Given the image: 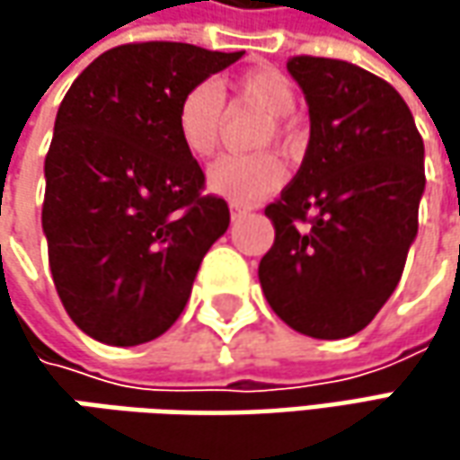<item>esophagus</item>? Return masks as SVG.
<instances>
[{
  "label": "esophagus",
  "instance_id": "obj_1",
  "mask_svg": "<svg viewBox=\"0 0 460 460\" xmlns=\"http://www.w3.org/2000/svg\"><path fill=\"white\" fill-rule=\"evenodd\" d=\"M251 209H253L251 204H240V202L230 204V212H233V217H240V215H245V212H251Z\"/></svg>",
  "mask_w": 460,
  "mask_h": 460
}]
</instances>
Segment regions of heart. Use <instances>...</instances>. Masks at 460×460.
Instances as JSON below:
<instances>
[{
  "instance_id": "obj_1",
  "label": "heart",
  "mask_w": 460,
  "mask_h": 460,
  "mask_svg": "<svg viewBox=\"0 0 460 460\" xmlns=\"http://www.w3.org/2000/svg\"><path fill=\"white\" fill-rule=\"evenodd\" d=\"M233 89L243 104L266 115L256 135L258 148L276 146L281 151H292L296 130L289 122L296 104V92L287 74L279 68L263 66L243 71L233 81ZM225 130V99L215 81H197L189 86L176 104V135L184 151L194 158H212L220 148ZM284 164L274 153L253 155H225L209 168V189L233 202H256L271 194L284 181Z\"/></svg>"
}]
</instances>
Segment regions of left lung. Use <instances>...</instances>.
Returning <instances> with one entry per match:
<instances>
[{
	"mask_svg": "<svg viewBox=\"0 0 460 460\" xmlns=\"http://www.w3.org/2000/svg\"><path fill=\"white\" fill-rule=\"evenodd\" d=\"M287 68L309 104L305 161L266 207L271 251L258 279L296 332L356 335L402 279L417 235L425 148L407 102L353 63L294 56Z\"/></svg>",
	"mask_w": 460,
	"mask_h": 460,
	"instance_id": "left-lung-1",
	"label": "left lung"
}]
</instances>
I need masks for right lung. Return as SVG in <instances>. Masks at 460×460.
<instances>
[{"mask_svg": "<svg viewBox=\"0 0 460 460\" xmlns=\"http://www.w3.org/2000/svg\"><path fill=\"white\" fill-rule=\"evenodd\" d=\"M240 56L117 45L63 97L45 155L43 230L63 307L99 343L164 335L230 225L227 202L204 194V171L176 135V104Z\"/></svg>", "mask_w": 460, "mask_h": 460, "instance_id": "obj_1", "label": "right lung"}]
</instances>
